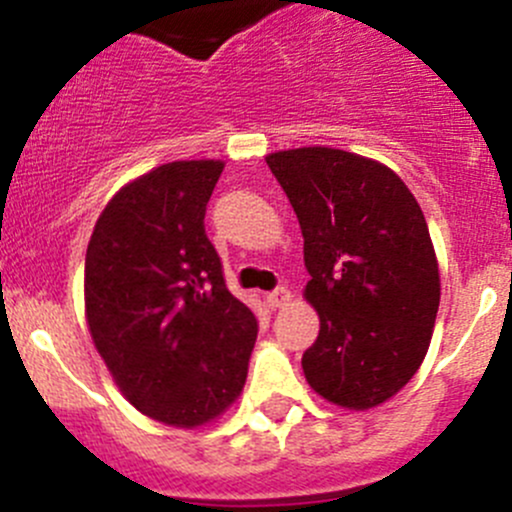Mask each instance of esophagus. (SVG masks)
Here are the masks:
<instances>
[{
  "instance_id": "obj_1",
  "label": "esophagus",
  "mask_w": 512,
  "mask_h": 512,
  "mask_svg": "<svg viewBox=\"0 0 512 512\" xmlns=\"http://www.w3.org/2000/svg\"><path fill=\"white\" fill-rule=\"evenodd\" d=\"M289 299H292V292L287 287H277L275 292H270V304L275 309L285 307V304H289Z\"/></svg>"
}]
</instances>
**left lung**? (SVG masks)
Masks as SVG:
<instances>
[{"instance_id":"left-lung-1","label":"left lung","mask_w":512,"mask_h":512,"mask_svg":"<svg viewBox=\"0 0 512 512\" xmlns=\"http://www.w3.org/2000/svg\"><path fill=\"white\" fill-rule=\"evenodd\" d=\"M304 237V299L319 337L302 356L307 384L366 411L404 389L431 344L441 275L426 218L379 160L309 146L265 158Z\"/></svg>"}]
</instances>
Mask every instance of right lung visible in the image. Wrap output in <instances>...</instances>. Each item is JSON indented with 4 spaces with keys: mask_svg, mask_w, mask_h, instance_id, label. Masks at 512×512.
<instances>
[{
    "mask_svg": "<svg viewBox=\"0 0 512 512\" xmlns=\"http://www.w3.org/2000/svg\"><path fill=\"white\" fill-rule=\"evenodd\" d=\"M223 160H173L123 185L86 250L96 352L121 394L165 426L198 428L242 394L257 319L225 287L205 235Z\"/></svg>",
    "mask_w": 512,
    "mask_h": 512,
    "instance_id": "add662e5",
    "label": "right lung"
}]
</instances>
